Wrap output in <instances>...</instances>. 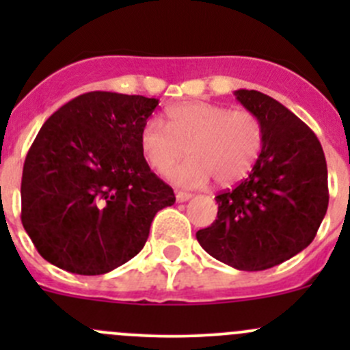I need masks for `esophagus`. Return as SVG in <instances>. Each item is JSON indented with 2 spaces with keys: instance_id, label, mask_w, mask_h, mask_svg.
Listing matches in <instances>:
<instances>
[{
  "instance_id": "34e87169",
  "label": "esophagus",
  "mask_w": 350,
  "mask_h": 350,
  "mask_svg": "<svg viewBox=\"0 0 350 350\" xmlns=\"http://www.w3.org/2000/svg\"><path fill=\"white\" fill-rule=\"evenodd\" d=\"M191 196H193L191 193H188V191H176V200H178L179 203H183V201H188Z\"/></svg>"
}]
</instances>
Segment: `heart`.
Masks as SVG:
<instances>
[{
  "label": "heart",
  "instance_id": "heart-1",
  "mask_svg": "<svg viewBox=\"0 0 350 350\" xmlns=\"http://www.w3.org/2000/svg\"><path fill=\"white\" fill-rule=\"evenodd\" d=\"M264 146L259 116L245 108L188 101L165 109V126L149 120L140 130V150L157 174L172 172L185 186H203L211 178L220 186L234 185L249 174Z\"/></svg>",
  "mask_w": 350,
  "mask_h": 350
}]
</instances>
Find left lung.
Listing matches in <instances>:
<instances>
[{"instance_id":"obj_1","label":"left lung","mask_w":350,"mask_h":350,"mask_svg":"<svg viewBox=\"0 0 350 350\" xmlns=\"http://www.w3.org/2000/svg\"><path fill=\"white\" fill-rule=\"evenodd\" d=\"M235 96L264 126V146L249 178L218 193L217 220L196 232L200 245L241 271H264L308 247L328 206L320 140L280 101L254 90Z\"/></svg>"}]
</instances>
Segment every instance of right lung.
Instances as JSON below:
<instances>
[{
    "label": "right lung",
    "mask_w": 350,
    "mask_h": 350,
    "mask_svg": "<svg viewBox=\"0 0 350 350\" xmlns=\"http://www.w3.org/2000/svg\"><path fill=\"white\" fill-rule=\"evenodd\" d=\"M157 105L91 91L42 125L23 164L22 224L45 260L96 276L144 249L155 213L176 201L140 150Z\"/></svg>",
    "instance_id": "1"
}]
</instances>
